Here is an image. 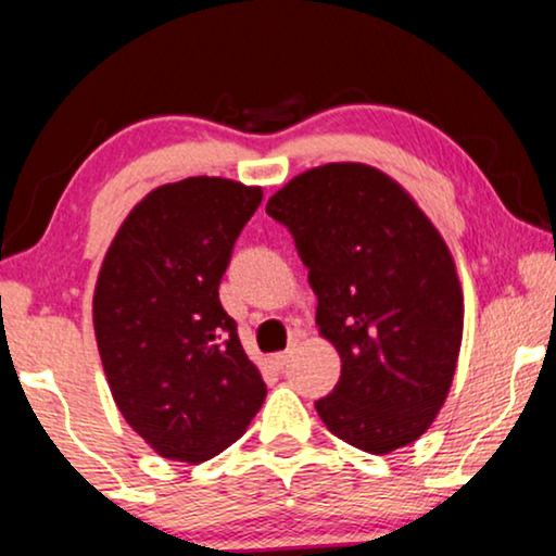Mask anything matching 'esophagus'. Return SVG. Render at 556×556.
Returning <instances> with one entry per match:
<instances>
[{
	"mask_svg": "<svg viewBox=\"0 0 556 556\" xmlns=\"http://www.w3.org/2000/svg\"><path fill=\"white\" fill-rule=\"evenodd\" d=\"M291 348H289V351H283V353H276V355H273V358H270V363H273V366H276L278 368V371H280V368H286V366H289V358H291Z\"/></svg>",
	"mask_w": 556,
	"mask_h": 556,
	"instance_id": "34e87169",
	"label": "esophagus"
}]
</instances>
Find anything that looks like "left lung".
I'll list each match as a JSON object with an SVG mask.
<instances>
[{"label":"left lung","instance_id":"left-lung-1","mask_svg":"<svg viewBox=\"0 0 556 556\" xmlns=\"http://www.w3.org/2000/svg\"><path fill=\"white\" fill-rule=\"evenodd\" d=\"M265 211L309 267L319 334L342 361L314 402L321 422L379 456L417 441L448 396L464 332L443 237L400 182L358 162L306 169Z\"/></svg>","mask_w":556,"mask_h":556}]
</instances>
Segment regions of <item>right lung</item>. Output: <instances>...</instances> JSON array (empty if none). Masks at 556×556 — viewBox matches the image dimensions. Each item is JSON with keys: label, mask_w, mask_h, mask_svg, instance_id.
Returning <instances> with one entry per match:
<instances>
[{"label": "right lung", "mask_w": 556, "mask_h": 556, "mask_svg": "<svg viewBox=\"0 0 556 556\" xmlns=\"http://www.w3.org/2000/svg\"><path fill=\"white\" fill-rule=\"evenodd\" d=\"M263 188L224 177L162 185L134 205L92 299L113 400L156 454L198 464L229 448L265 402L237 321L218 301Z\"/></svg>", "instance_id": "obj_1"}]
</instances>
